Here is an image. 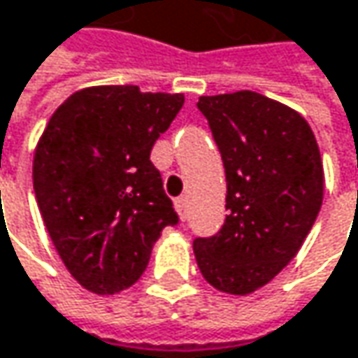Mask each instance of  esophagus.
<instances>
[{"instance_id":"1","label":"esophagus","mask_w":358,"mask_h":358,"mask_svg":"<svg viewBox=\"0 0 358 358\" xmlns=\"http://www.w3.org/2000/svg\"><path fill=\"white\" fill-rule=\"evenodd\" d=\"M174 206H176V210H178L180 219L186 221V217H188V204H186V199H184V196L176 199L174 200Z\"/></svg>"}]
</instances>
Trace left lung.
Segmentation results:
<instances>
[{
  "label": "left lung",
  "instance_id": "obj_1",
  "mask_svg": "<svg viewBox=\"0 0 358 358\" xmlns=\"http://www.w3.org/2000/svg\"><path fill=\"white\" fill-rule=\"evenodd\" d=\"M221 152L229 215L192 247L213 287L245 296L271 282L296 257L316 221L324 172L300 113L253 91L200 96Z\"/></svg>",
  "mask_w": 358,
  "mask_h": 358
}]
</instances>
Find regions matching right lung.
<instances>
[{
    "instance_id": "right-lung-1",
    "label": "right lung",
    "mask_w": 358,
    "mask_h": 358,
    "mask_svg": "<svg viewBox=\"0 0 358 358\" xmlns=\"http://www.w3.org/2000/svg\"><path fill=\"white\" fill-rule=\"evenodd\" d=\"M182 95L134 85L91 87L50 117L34 154V194L73 278L95 294L127 289L178 215L152 148L178 115Z\"/></svg>"
}]
</instances>
